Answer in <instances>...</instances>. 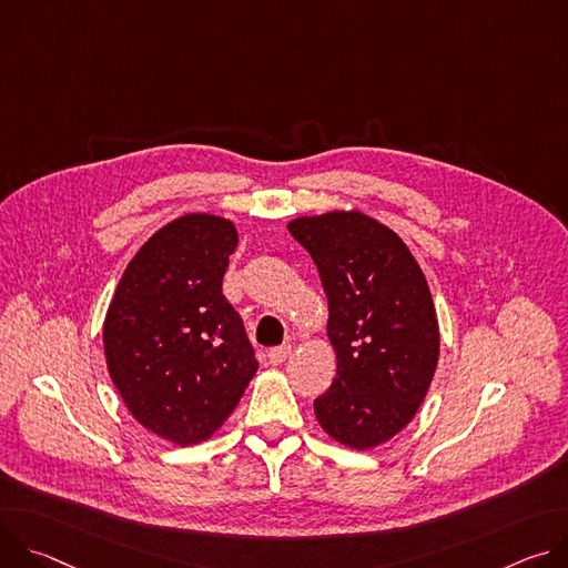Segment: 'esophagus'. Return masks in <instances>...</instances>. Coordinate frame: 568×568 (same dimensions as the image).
I'll return each mask as SVG.
<instances>
[{
  "label": "esophagus",
  "instance_id": "34e87169",
  "mask_svg": "<svg viewBox=\"0 0 568 568\" xmlns=\"http://www.w3.org/2000/svg\"><path fill=\"white\" fill-rule=\"evenodd\" d=\"M290 353H292V346L287 344V346H276V348H272L270 351V364H274V366H278V364H283L287 357H290Z\"/></svg>",
  "mask_w": 568,
  "mask_h": 568
}]
</instances>
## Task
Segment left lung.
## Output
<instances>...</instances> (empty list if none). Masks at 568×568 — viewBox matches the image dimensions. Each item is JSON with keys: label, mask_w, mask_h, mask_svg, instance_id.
<instances>
[{"label": "left lung", "mask_w": 568, "mask_h": 568, "mask_svg": "<svg viewBox=\"0 0 568 568\" xmlns=\"http://www.w3.org/2000/svg\"><path fill=\"white\" fill-rule=\"evenodd\" d=\"M287 229L318 270L337 353L316 420L337 443L373 449L414 420L438 366L427 278L402 237L362 211L305 215Z\"/></svg>", "instance_id": "left-lung-1"}]
</instances>
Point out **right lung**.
<instances>
[{"label": "right lung", "mask_w": 568, "mask_h": 568, "mask_svg": "<svg viewBox=\"0 0 568 568\" xmlns=\"http://www.w3.org/2000/svg\"><path fill=\"white\" fill-rule=\"evenodd\" d=\"M233 222L186 213L125 267L103 323L110 377L139 425L175 445L209 440L258 371L240 314L222 294Z\"/></svg>", "instance_id": "right-lung-1"}]
</instances>
